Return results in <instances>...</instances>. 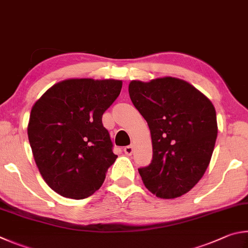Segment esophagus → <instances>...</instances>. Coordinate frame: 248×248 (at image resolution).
Instances as JSON below:
<instances>
[{
  "mask_svg": "<svg viewBox=\"0 0 248 248\" xmlns=\"http://www.w3.org/2000/svg\"><path fill=\"white\" fill-rule=\"evenodd\" d=\"M133 150H134V147L132 146V145H129V146H126L124 148V153L126 154V155H131L132 154H133Z\"/></svg>",
  "mask_w": 248,
  "mask_h": 248,
  "instance_id": "1",
  "label": "esophagus"
}]
</instances>
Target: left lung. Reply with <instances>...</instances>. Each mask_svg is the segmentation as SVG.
I'll return each instance as SVG.
<instances>
[{
    "instance_id": "obj_1",
    "label": "left lung",
    "mask_w": 248,
    "mask_h": 248,
    "mask_svg": "<svg viewBox=\"0 0 248 248\" xmlns=\"http://www.w3.org/2000/svg\"><path fill=\"white\" fill-rule=\"evenodd\" d=\"M134 106L148 123L153 161L138 169L149 192L171 199L189 192L209 166L218 134L216 108L205 94L176 77L132 80Z\"/></svg>"
}]
</instances>
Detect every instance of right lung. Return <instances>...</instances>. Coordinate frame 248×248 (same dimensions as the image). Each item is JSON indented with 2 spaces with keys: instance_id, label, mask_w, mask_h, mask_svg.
Listing matches in <instances>:
<instances>
[{
  "instance_id": "right-lung-1",
  "label": "right lung",
  "mask_w": 248,
  "mask_h": 248,
  "mask_svg": "<svg viewBox=\"0 0 248 248\" xmlns=\"http://www.w3.org/2000/svg\"><path fill=\"white\" fill-rule=\"evenodd\" d=\"M122 84L69 78L50 87L32 106L27 132L34 162L61 196H91L116 160L102 115L119 97Z\"/></svg>"
}]
</instances>
